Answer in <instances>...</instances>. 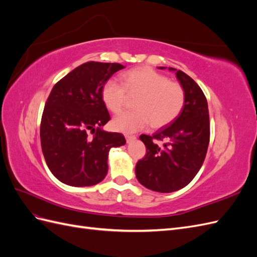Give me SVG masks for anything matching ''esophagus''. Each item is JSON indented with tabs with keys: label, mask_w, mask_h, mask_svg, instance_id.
<instances>
[{
	"label": "esophagus",
	"mask_w": 257,
	"mask_h": 257,
	"mask_svg": "<svg viewBox=\"0 0 257 257\" xmlns=\"http://www.w3.org/2000/svg\"><path fill=\"white\" fill-rule=\"evenodd\" d=\"M125 139H126L127 143H130V142H132V141H134V139H136V136H135V135L126 134V135H125Z\"/></svg>",
	"instance_id": "esophagus-1"
}]
</instances>
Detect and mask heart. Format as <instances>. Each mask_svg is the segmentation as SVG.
<instances>
[{
	"instance_id": "heart-1",
	"label": "heart",
	"mask_w": 257,
	"mask_h": 257,
	"mask_svg": "<svg viewBox=\"0 0 257 257\" xmlns=\"http://www.w3.org/2000/svg\"><path fill=\"white\" fill-rule=\"evenodd\" d=\"M122 83L108 79L102 89V98L113 113L120 112L125 105L127 94L137 95L135 110L118 114L112 127L122 133H135L151 123L153 127H163L172 123L182 111L185 92L180 83L170 81L150 67H138L123 73Z\"/></svg>"
}]
</instances>
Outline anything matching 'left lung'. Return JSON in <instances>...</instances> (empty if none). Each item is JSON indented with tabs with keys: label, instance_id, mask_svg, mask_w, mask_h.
<instances>
[{
	"label": "left lung",
	"instance_id": "1",
	"mask_svg": "<svg viewBox=\"0 0 257 257\" xmlns=\"http://www.w3.org/2000/svg\"><path fill=\"white\" fill-rule=\"evenodd\" d=\"M169 69L176 72L184 89V107L167 126L152 136L141 135L147 152L135 168L139 182L161 193L178 191L193 180L205 161L210 141L208 103L203 90L182 71ZM158 141L166 143L159 145Z\"/></svg>",
	"mask_w": 257,
	"mask_h": 257
}]
</instances>
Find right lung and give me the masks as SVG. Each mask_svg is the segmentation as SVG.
I'll return each instance as SVG.
<instances>
[{
    "label": "right lung",
    "instance_id": "right-lung-1",
    "mask_svg": "<svg viewBox=\"0 0 257 257\" xmlns=\"http://www.w3.org/2000/svg\"><path fill=\"white\" fill-rule=\"evenodd\" d=\"M124 67L87 62L52 88L40 135L45 161L61 182L72 186L97 184L107 175L108 152L125 144L122 134L102 130L110 120L102 98L103 85Z\"/></svg>",
    "mask_w": 257,
    "mask_h": 257
}]
</instances>
